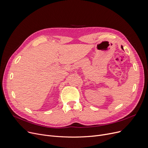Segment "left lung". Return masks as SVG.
<instances>
[{
  "label": "left lung",
  "mask_w": 148,
  "mask_h": 148,
  "mask_svg": "<svg viewBox=\"0 0 148 148\" xmlns=\"http://www.w3.org/2000/svg\"><path fill=\"white\" fill-rule=\"evenodd\" d=\"M121 49H122V50H123V46H122V45H121Z\"/></svg>",
  "instance_id": "8db88e82"
}]
</instances>
